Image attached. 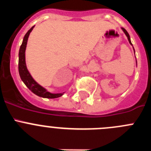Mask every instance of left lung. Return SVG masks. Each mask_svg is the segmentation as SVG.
Returning a JSON list of instances; mask_svg holds the SVG:
<instances>
[{
  "label": "left lung",
  "mask_w": 151,
  "mask_h": 151,
  "mask_svg": "<svg viewBox=\"0 0 151 151\" xmlns=\"http://www.w3.org/2000/svg\"><path fill=\"white\" fill-rule=\"evenodd\" d=\"M121 29H122V30L123 31V32L125 33V35H126V37H127V38H128V40H129V44H130L131 45H132V42H131L130 36H129V33H128V32H127V31L125 30V29H124V28H121ZM133 50H134V47H133ZM136 63H137V61H136Z\"/></svg>",
  "instance_id": "1"
}]
</instances>
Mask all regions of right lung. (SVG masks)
Instances as JSON below:
<instances>
[{
  "label": "right lung",
  "instance_id": "obj_1",
  "mask_svg": "<svg viewBox=\"0 0 151 151\" xmlns=\"http://www.w3.org/2000/svg\"><path fill=\"white\" fill-rule=\"evenodd\" d=\"M35 26L31 28L27 32L25 36H24L23 40H22V43L19 48V76L24 84L26 85V87L29 89L32 92H33L35 94L39 96V97H44V98H57L60 97L65 93H51L48 91L46 88L42 87L40 85L38 82H36L35 80L32 78L31 76L30 73L29 72L26 66V45H27L28 38L30 35L31 32L34 29Z\"/></svg>",
  "mask_w": 151,
  "mask_h": 151
}]
</instances>
